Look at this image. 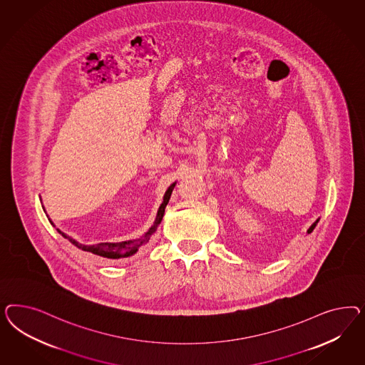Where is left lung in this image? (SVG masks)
<instances>
[{
    "mask_svg": "<svg viewBox=\"0 0 365 365\" xmlns=\"http://www.w3.org/2000/svg\"><path fill=\"white\" fill-rule=\"evenodd\" d=\"M316 225H317V222H314V223H313V225H312V226H310L309 230H308V232H313V229H314V227H316Z\"/></svg>",
    "mask_w": 365,
    "mask_h": 365,
    "instance_id": "obj_1",
    "label": "left lung"
}]
</instances>
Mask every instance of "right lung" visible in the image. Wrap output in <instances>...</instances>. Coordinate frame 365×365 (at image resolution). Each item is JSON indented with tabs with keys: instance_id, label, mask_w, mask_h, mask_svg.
I'll use <instances>...</instances> for the list:
<instances>
[{
	"instance_id": "1",
	"label": "right lung",
	"mask_w": 365,
	"mask_h": 365,
	"mask_svg": "<svg viewBox=\"0 0 365 365\" xmlns=\"http://www.w3.org/2000/svg\"><path fill=\"white\" fill-rule=\"evenodd\" d=\"M174 187H175V183L171 185V186L168 187V190H167L166 194H165V199H163V203L160 205V207H159V210H158V215H156L154 226H151V229L145 232L143 237H140V238L131 240V241H124V242H103L87 246V245L78 243V241H75L73 238L68 237L66 232H63L61 230H58V229H57V232H60L69 242L73 243L78 249H81V250H84V252H88V253H92V255H100V257H104V258H110V259H118V258H122V257H130V255H135V253L138 252V249H139L140 246H143L144 243L148 242V240L151 238V235L156 232L159 223H160L162 218H163L165 209H166L167 203H168V200H170V197H171V192H173ZM51 223H52V221H51Z\"/></svg>"
}]
</instances>
